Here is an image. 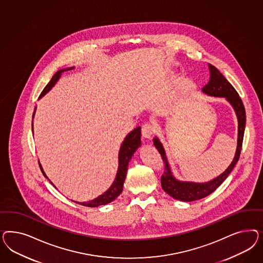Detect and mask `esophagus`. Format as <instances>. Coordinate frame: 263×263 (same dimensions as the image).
I'll list each match as a JSON object with an SVG mask.
<instances>
[{
    "label": "esophagus",
    "instance_id": "1",
    "mask_svg": "<svg viewBox=\"0 0 263 263\" xmlns=\"http://www.w3.org/2000/svg\"><path fill=\"white\" fill-rule=\"evenodd\" d=\"M154 131H155V128L153 126V124L149 123V122L144 123L142 126V135H143V138L149 139L154 134Z\"/></svg>",
    "mask_w": 263,
    "mask_h": 263
}]
</instances>
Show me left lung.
I'll use <instances>...</instances> for the list:
<instances>
[{
  "label": "left lung",
  "mask_w": 263,
  "mask_h": 263,
  "mask_svg": "<svg viewBox=\"0 0 263 263\" xmlns=\"http://www.w3.org/2000/svg\"><path fill=\"white\" fill-rule=\"evenodd\" d=\"M208 69L210 73V78L206 85L202 88V91L209 96L226 97L228 101L234 108L235 112L237 115V120H238L237 148H236L234 159L230 165V167H228L222 175H219L217 178L211 180L210 182H206V183L180 182L176 180L174 175H172L162 144L157 138L154 139L153 144L159 152L165 164L164 173L161 176L162 188L174 199L183 200V201H192V200L202 199L215 191L216 189L223 183L224 179L231 174L232 168L236 165L240 157L241 148H242L243 137H244V131H245V125H246V111H245L244 104L242 102L238 92L235 90V88L232 87L231 83L223 77V74L219 71L214 65L208 64Z\"/></svg>",
  "instance_id": "obj_1"
}]
</instances>
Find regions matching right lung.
Returning a JSON list of instances; mask_svg holds the SVG:
<instances>
[{
  "label": "right lung",
  "mask_w": 263,
  "mask_h": 263,
  "mask_svg": "<svg viewBox=\"0 0 263 263\" xmlns=\"http://www.w3.org/2000/svg\"><path fill=\"white\" fill-rule=\"evenodd\" d=\"M69 69H72V67ZM66 70H68V69H66ZM63 71H64V69L59 70L57 73H55V75L52 77L51 81L48 83L47 86L43 88L42 92L40 93V97L44 96L47 91L51 89V88L55 85V83L58 81V79L60 78L61 73ZM140 145H141V127H137L126 136V138L124 139L123 143L120 146V154H119V170H118L117 177H116L112 185L110 187V189L108 191L105 192L103 195H101L100 197H98L97 199H93L91 201L77 202V203L82 204L84 206L97 207L99 205L107 204V203L112 201L114 199H117L120 196V193L122 192V187H123V183H124L125 176H126V172H127L128 163L131 159L132 155L134 154V152L137 151V148ZM40 167L43 175L46 178H48L46 175L44 174L40 164Z\"/></svg>",
  "instance_id": "obj_1"
}]
</instances>
